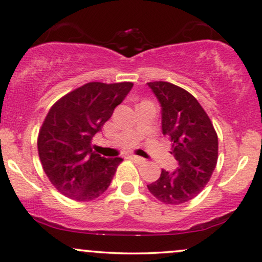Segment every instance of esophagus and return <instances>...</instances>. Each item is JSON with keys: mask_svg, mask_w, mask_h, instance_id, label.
Masks as SVG:
<instances>
[{"mask_svg": "<svg viewBox=\"0 0 262 262\" xmlns=\"http://www.w3.org/2000/svg\"><path fill=\"white\" fill-rule=\"evenodd\" d=\"M130 160H133L135 163H138V164H144L145 162H146L142 157H139V156H135V155L130 156Z\"/></svg>", "mask_w": 262, "mask_h": 262, "instance_id": "obj_1", "label": "esophagus"}]
</instances>
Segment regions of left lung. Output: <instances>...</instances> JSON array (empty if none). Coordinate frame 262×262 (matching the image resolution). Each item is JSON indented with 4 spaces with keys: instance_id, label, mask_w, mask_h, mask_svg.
Returning a JSON list of instances; mask_svg holds the SVG:
<instances>
[{
    "instance_id": "8db88e82",
    "label": "left lung",
    "mask_w": 262,
    "mask_h": 262,
    "mask_svg": "<svg viewBox=\"0 0 262 262\" xmlns=\"http://www.w3.org/2000/svg\"><path fill=\"white\" fill-rule=\"evenodd\" d=\"M147 84L162 106V132L170 138L179 163L173 173L162 169L160 179L147 188L164 204L185 203L210 180L217 163V134L204 108L184 88L163 81Z\"/></svg>"
}]
</instances>
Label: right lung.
<instances>
[{"label": "right lung", "mask_w": 262, "mask_h": 262, "mask_svg": "<svg viewBox=\"0 0 262 262\" xmlns=\"http://www.w3.org/2000/svg\"><path fill=\"white\" fill-rule=\"evenodd\" d=\"M132 87V82H89L51 107L39 129L37 148L43 170L61 194L88 202L110 186L123 160L101 157L92 150V139Z\"/></svg>", "instance_id": "right-lung-1"}]
</instances>
